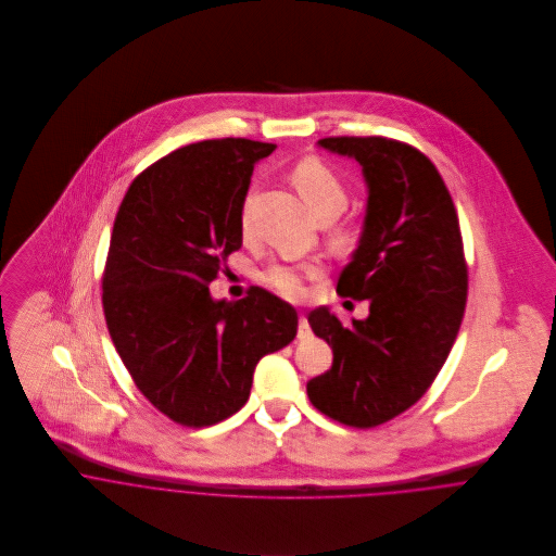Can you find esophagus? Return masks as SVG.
Segmentation results:
<instances>
[{
  "label": "esophagus",
  "instance_id": "1",
  "mask_svg": "<svg viewBox=\"0 0 556 556\" xmlns=\"http://www.w3.org/2000/svg\"><path fill=\"white\" fill-rule=\"evenodd\" d=\"M298 336H300V340H306V338H311V336H313V329H311V323H308L306 315H300V329H298Z\"/></svg>",
  "mask_w": 556,
  "mask_h": 556
}]
</instances>
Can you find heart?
<instances>
[{
    "instance_id": "heart-1",
    "label": "heart",
    "mask_w": 556,
    "mask_h": 556,
    "mask_svg": "<svg viewBox=\"0 0 556 556\" xmlns=\"http://www.w3.org/2000/svg\"><path fill=\"white\" fill-rule=\"evenodd\" d=\"M291 181L298 188L300 197L313 212L317 220H336L349 203V190L344 181L318 159H304L291 173ZM241 229L248 231L245 214L241 216ZM355 231L353 229H340L336 233V243L340 248H349L355 243ZM315 267H287L276 265L265 274V282L282 293L285 298H298L304 291V280L315 276Z\"/></svg>"
}]
</instances>
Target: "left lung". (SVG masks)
Returning <instances> with one entry per match:
<instances>
[{
  "mask_svg": "<svg viewBox=\"0 0 556 556\" xmlns=\"http://www.w3.org/2000/svg\"><path fill=\"white\" fill-rule=\"evenodd\" d=\"M318 146L357 160L368 188L362 236L336 291L370 302L344 327L327 306L308 323L333 351L331 368L306 386L327 417L372 428L413 406L437 379L467 304L458 214L437 166L383 137H329Z\"/></svg>",
  "mask_w": 556,
  "mask_h": 556,
  "instance_id": "obj_1",
  "label": "left lung"
}]
</instances>
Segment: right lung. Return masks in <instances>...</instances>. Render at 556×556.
I'll use <instances>...</instances> for the list:
<instances>
[{
	"mask_svg": "<svg viewBox=\"0 0 556 556\" xmlns=\"http://www.w3.org/2000/svg\"><path fill=\"white\" fill-rule=\"evenodd\" d=\"M274 150L250 139L179 148L130 184L115 216L106 327L141 394L181 426L238 413L258 359L298 333L295 308L274 293L252 287L229 304L207 287L241 248L252 170Z\"/></svg>",
	"mask_w": 556,
	"mask_h": 556,
	"instance_id": "add662e5",
	"label": "right lung"
}]
</instances>
